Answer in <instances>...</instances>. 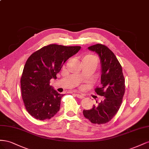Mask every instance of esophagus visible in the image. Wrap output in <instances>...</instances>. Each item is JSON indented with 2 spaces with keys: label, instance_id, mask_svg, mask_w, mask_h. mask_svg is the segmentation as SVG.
<instances>
[{
  "label": "esophagus",
  "instance_id": "1",
  "mask_svg": "<svg viewBox=\"0 0 149 149\" xmlns=\"http://www.w3.org/2000/svg\"><path fill=\"white\" fill-rule=\"evenodd\" d=\"M75 95H76V97H77V98H79V99H83V98H84V96L83 95L79 94V93H75Z\"/></svg>",
  "mask_w": 149,
  "mask_h": 149
}]
</instances>
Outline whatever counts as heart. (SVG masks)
<instances>
[{"label":"heart","instance_id":"1","mask_svg":"<svg viewBox=\"0 0 149 149\" xmlns=\"http://www.w3.org/2000/svg\"><path fill=\"white\" fill-rule=\"evenodd\" d=\"M87 57H91V56H87Z\"/></svg>","mask_w":149,"mask_h":149}]
</instances>
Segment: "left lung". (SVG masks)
I'll list each match as a JSON object with an SVG mask.
<instances>
[{
    "instance_id": "obj_1",
    "label": "left lung",
    "mask_w": 149,
    "mask_h": 149,
    "mask_svg": "<svg viewBox=\"0 0 149 149\" xmlns=\"http://www.w3.org/2000/svg\"><path fill=\"white\" fill-rule=\"evenodd\" d=\"M88 49L99 55L101 63V85L95 88L105 99L90 110H84V117L93 124L107 123L119 110L125 93V79L120 63L107 46L97 44Z\"/></svg>"
}]
</instances>
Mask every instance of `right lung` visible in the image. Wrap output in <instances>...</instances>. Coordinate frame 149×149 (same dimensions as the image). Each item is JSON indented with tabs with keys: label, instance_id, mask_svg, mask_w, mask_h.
Returning a JSON list of instances; mask_svg holds the SVG:
<instances>
[{
	"label": "right lung",
	"instance_id": "add662e5",
	"mask_svg": "<svg viewBox=\"0 0 149 149\" xmlns=\"http://www.w3.org/2000/svg\"><path fill=\"white\" fill-rule=\"evenodd\" d=\"M80 46L50 44L36 51L24 65L20 79L21 92L25 109L36 119L44 120L54 117L61 107L63 94L50 86L51 79L63 63L77 54Z\"/></svg>",
	"mask_w": 149,
	"mask_h": 149
}]
</instances>
